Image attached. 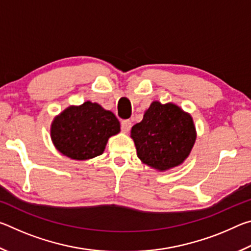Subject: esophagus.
<instances>
[{
	"label": "esophagus",
	"instance_id": "1",
	"mask_svg": "<svg viewBox=\"0 0 251 251\" xmlns=\"http://www.w3.org/2000/svg\"><path fill=\"white\" fill-rule=\"evenodd\" d=\"M121 125H122V130L124 131V133H128V131H129L130 128H131V122L128 121V120L122 121Z\"/></svg>",
	"mask_w": 251,
	"mask_h": 251
}]
</instances>
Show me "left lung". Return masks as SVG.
<instances>
[{
    "label": "left lung",
    "instance_id": "left-lung-1",
    "mask_svg": "<svg viewBox=\"0 0 251 251\" xmlns=\"http://www.w3.org/2000/svg\"><path fill=\"white\" fill-rule=\"evenodd\" d=\"M131 138L144 164L167 171L188 157L196 130L192 116L178 106L152 101L143 121L131 127Z\"/></svg>",
    "mask_w": 251,
    "mask_h": 251
}]
</instances>
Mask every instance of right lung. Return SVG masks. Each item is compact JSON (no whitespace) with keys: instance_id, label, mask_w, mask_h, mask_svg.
<instances>
[{"instance_id":"obj_1","label":"right lung","mask_w":251,"mask_h":251,"mask_svg":"<svg viewBox=\"0 0 251 251\" xmlns=\"http://www.w3.org/2000/svg\"><path fill=\"white\" fill-rule=\"evenodd\" d=\"M120 130V122L112 112L85 101L66 108L55 118L50 137L63 155L85 160L103 154L108 138Z\"/></svg>"}]
</instances>
